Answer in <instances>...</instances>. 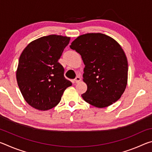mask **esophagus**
I'll list each match as a JSON object with an SVG mask.
<instances>
[{
	"instance_id": "1",
	"label": "esophagus",
	"mask_w": 152,
	"mask_h": 152,
	"mask_svg": "<svg viewBox=\"0 0 152 152\" xmlns=\"http://www.w3.org/2000/svg\"><path fill=\"white\" fill-rule=\"evenodd\" d=\"M80 80H81V78L80 76H76V78L74 79V81H75L76 83H78V82H80Z\"/></svg>"
}]
</instances>
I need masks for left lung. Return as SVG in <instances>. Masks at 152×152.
<instances>
[{
  "mask_svg": "<svg viewBox=\"0 0 152 152\" xmlns=\"http://www.w3.org/2000/svg\"><path fill=\"white\" fill-rule=\"evenodd\" d=\"M70 47L80 54L85 65L83 81L87 91L82 99L98 108L117 101L128 78L127 59L119 43L102 33H92L78 36Z\"/></svg>",
  "mask_w": 152,
  "mask_h": 152,
  "instance_id": "8db88e82",
  "label": "left lung"
}]
</instances>
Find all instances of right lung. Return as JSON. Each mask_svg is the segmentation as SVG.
Returning a JSON list of instances; mask_svg holds the SVG:
<instances>
[{"mask_svg": "<svg viewBox=\"0 0 152 152\" xmlns=\"http://www.w3.org/2000/svg\"><path fill=\"white\" fill-rule=\"evenodd\" d=\"M70 40L66 36H43L29 43L20 56L16 72L18 86L25 101L35 109L55 107L72 85L58 62Z\"/></svg>", "mask_w": 152, "mask_h": 152, "instance_id": "right-lung-1", "label": "right lung"}]
</instances>
